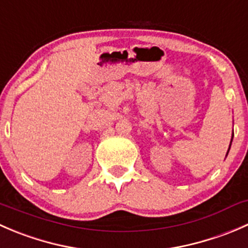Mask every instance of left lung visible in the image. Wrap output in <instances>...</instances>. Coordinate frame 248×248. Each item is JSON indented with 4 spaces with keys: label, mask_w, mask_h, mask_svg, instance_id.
<instances>
[{
    "label": "left lung",
    "mask_w": 248,
    "mask_h": 248,
    "mask_svg": "<svg viewBox=\"0 0 248 248\" xmlns=\"http://www.w3.org/2000/svg\"><path fill=\"white\" fill-rule=\"evenodd\" d=\"M229 149H231V146H229Z\"/></svg>",
    "instance_id": "obj_1"
}]
</instances>
